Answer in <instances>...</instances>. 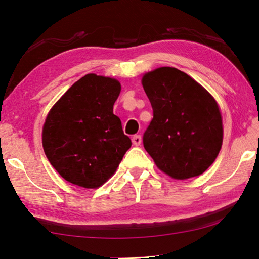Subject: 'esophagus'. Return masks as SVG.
<instances>
[{
	"instance_id": "obj_1",
	"label": "esophagus",
	"mask_w": 259,
	"mask_h": 259,
	"mask_svg": "<svg viewBox=\"0 0 259 259\" xmlns=\"http://www.w3.org/2000/svg\"><path fill=\"white\" fill-rule=\"evenodd\" d=\"M133 144L135 146H140V144H141V136L140 135H136L133 137Z\"/></svg>"
}]
</instances>
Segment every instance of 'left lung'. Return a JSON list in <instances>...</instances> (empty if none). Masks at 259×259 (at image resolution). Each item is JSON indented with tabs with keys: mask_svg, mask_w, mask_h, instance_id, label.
Listing matches in <instances>:
<instances>
[{
	"mask_svg": "<svg viewBox=\"0 0 259 259\" xmlns=\"http://www.w3.org/2000/svg\"><path fill=\"white\" fill-rule=\"evenodd\" d=\"M142 85L153 111L144 134V147L157 167L180 180L205 172L223 144L222 114L216 100L176 68L146 73Z\"/></svg>",
	"mask_w": 259,
	"mask_h": 259,
	"instance_id": "obj_1",
	"label": "left lung"
}]
</instances>
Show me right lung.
Wrapping results in <instances>:
<instances>
[{
  "instance_id": "1",
  "label": "right lung",
  "mask_w": 259,
  "mask_h": 259,
  "mask_svg": "<svg viewBox=\"0 0 259 259\" xmlns=\"http://www.w3.org/2000/svg\"><path fill=\"white\" fill-rule=\"evenodd\" d=\"M119 81L87 74L49 112L42 145L53 168L69 183L98 188L111 177L131 147L113 104Z\"/></svg>"
}]
</instances>
